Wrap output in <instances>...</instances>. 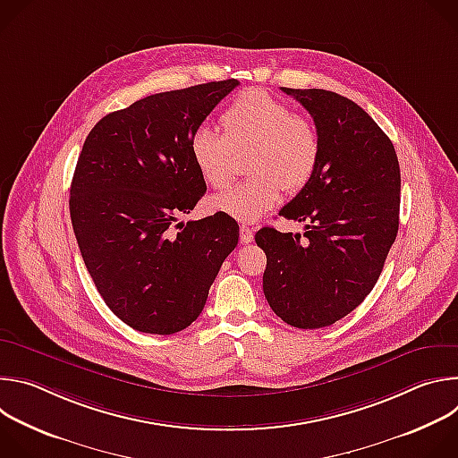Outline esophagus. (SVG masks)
I'll return each instance as SVG.
<instances>
[{"mask_svg":"<svg viewBox=\"0 0 458 458\" xmlns=\"http://www.w3.org/2000/svg\"><path fill=\"white\" fill-rule=\"evenodd\" d=\"M239 239H241V242H244V244H248V242H251L253 241V230L250 228V226H241V230H239Z\"/></svg>","mask_w":458,"mask_h":458,"instance_id":"obj_1","label":"esophagus"}]
</instances>
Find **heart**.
Masks as SVG:
<instances>
[{"mask_svg":"<svg viewBox=\"0 0 458 458\" xmlns=\"http://www.w3.org/2000/svg\"><path fill=\"white\" fill-rule=\"evenodd\" d=\"M225 134L201 126L190 138L199 175L216 190L232 184L235 154L250 152V179L216 195L212 208L235 221L253 223L277 205L281 190L295 193L313 177L320 159L317 128L263 90L239 94L221 115Z\"/></svg>","mask_w":458,"mask_h":458,"instance_id":"heart-1","label":"heart"}]
</instances>
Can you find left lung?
<instances>
[{"label":"left lung","mask_w":458,"mask_h":458,"mask_svg":"<svg viewBox=\"0 0 458 458\" xmlns=\"http://www.w3.org/2000/svg\"><path fill=\"white\" fill-rule=\"evenodd\" d=\"M313 117L320 159L279 216L304 233L265 226L263 290L270 308L301 330L330 326L373 290L399 230L401 168L394 143L352 99L322 89H281Z\"/></svg>","instance_id":"left-lung-1"}]
</instances>
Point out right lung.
I'll return each mask as SVG.
<instances>
[{
	"label": "right lung",
	"instance_id": "obj_1",
	"mask_svg": "<svg viewBox=\"0 0 458 458\" xmlns=\"http://www.w3.org/2000/svg\"><path fill=\"white\" fill-rule=\"evenodd\" d=\"M239 85L212 81L143 98L90 130L71 184L85 267L130 328L172 335L199 317L239 225L217 212L179 223L207 191L190 138Z\"/></svg>",
	"mask_w": 458,
	"mask_h": 458
}]
</instances>
